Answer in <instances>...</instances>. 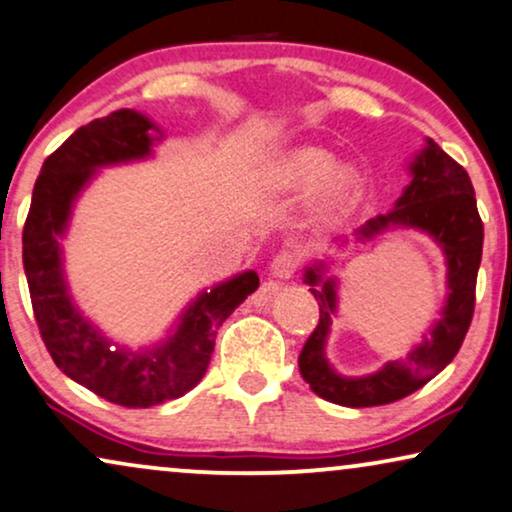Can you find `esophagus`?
I'll list each match as a JSON object with an SVG mask.
<instances>
[{
  "label": "esophagus",
  "instance_id": "34e87169",
  "mask_svg": "<svg viewBox=\"0 0 512 512\" xmlns=\"http://www.w3.org/2000/svg\"><path fill=\"white\" fill-rule=\"evenodd\" d=\"M297 267H299V255L292 250H283L278 252V255L271 260V274L276 278H292L297 274Z\"/></svg>",
  "mask_w": 512,
  "mask_h": 512
}]
</instances>
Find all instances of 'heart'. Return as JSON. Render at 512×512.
Listing matches in <instances>:
<instances>
[{"label": "heart", "instance_id": "1", "mask_svg": "<svg viewBox=\"0 0 512 512\" xmlns=\"http://www.w3.org/2000/svg\"><path fill=\"white\" fill-rule=\"evenodd\" d=\"M276 187L288 192H302L320 185V208L327 215L346 213L363 194V175L356 163H335L323 147H295L288 149L271 170Z\"/></svg>", "mask_w": 512, "mask_h": 512}]
</instances>
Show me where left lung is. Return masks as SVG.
I'll use <instances>...</instances> for the list:
<instances>
[{"mask_svg": "<svg viewBox=\"0 0 512 512\" xmlns=\"http://www.w3.org/2000/svg\"><path fill=\"white\" fill-rule=\"evenodd\" d=\"M410 170L412 182L395 206L367 220L356 229V236L358 241H367L393 227L419 229L431 236L447 257V302L440 320L431 327V335L405 358L391 360L367 377H344L325 358L332 316L337 311V281L325 276L323 262L306 269L304 283L311 285L320 318L299 353V372L313 393L335 405H388L419 391L452 363L473 320L485 227L470 177L431 138H426V147L414 156Z\"/></svg>", "mask_w": 512, "mask_h": 512, "instance_id": "left-lung-1", "label": "left lung"}]
</instances>
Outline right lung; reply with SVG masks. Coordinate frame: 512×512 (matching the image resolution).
<instances>
[{
	"instance_id": "1",
	"label": "right lung",
	"mask_w": 512,
	"mask_h": 512,
	"mask_svg": "<svg viewBox=\"0 0 512 512\" xmlns=\"http://www.w3.org/2000/svg\"><path fill=\"white\" fill-rule=\"evenodd\" d=\"M159 140V128L135 109H117L81 126L44 161L23 229V267L34 320L53 363L77 384L121 407L161 405L192 391L208 370L220 325L260 288V276L243 271L201 292L166 342L140 351L114 346L74 306L60 245L74 201L95 170L147 159Z\"/></svg>"
}]
</instances>
